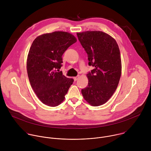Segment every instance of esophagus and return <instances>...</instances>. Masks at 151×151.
Masks as SVG:
<instances>
[{
  "instance_id": "1",
  "label": "esophagus",
  "mask_w": 151,
  "mask_h": 151,
  "mask_svg": "<svg viewBox=\"0 0 151 151\" xmlns=\"http://www.w3.org/2000/svg\"><path fill=\"white\" fill-rule=\"evenodd\" d=\"M78 78H79V76H75V77L73 78V79H74V80H75V81H76Z\"/></svg>"
}]
</instances>
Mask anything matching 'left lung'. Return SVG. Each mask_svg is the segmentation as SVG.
Listing matches in <instances>:
<instances>
[{
  "label": "left lung",
  "instance_id": "obj_1",
  "mask_svg": "<svg viewBox=\"0 0 151 151\" xmlns=\"http://www.w3.org/2000/svg\"><path fill=\"white\" fill-rule=\"evenodd\" d=\"M77 36L88 55V65L94 68L87 74L88 86L81 93L88 103L98 106L108 100L118 87L121 75L119 49L116 40L103 32L77 33Z\"/></svg>",
  "mask_w": 151,
  "mask_h": 151
}]
</instances>
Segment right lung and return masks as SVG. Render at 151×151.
<instances>
[{
    "instance_id": "right-lung-1",
    "label": "right lung",
    "mask_w": 151,
    "mask_h": 151,
    "mask_svg": "<svg viewBox=\"0 0 151 151\" xmlns=\"http://www.w3.org/2000/svg\"><path fill=\"white\" fill-rule=\"evenodd\" d=\"M76 41L69 33L54 32L39 36L32 43L27 60V74L36 96L47 106L60 104L73 82L57 70L62 66L64 52Z\"/></svg>"
}]
</instances>
